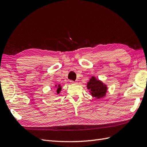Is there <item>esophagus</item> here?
I'll use <instances>...</instances> for the list:
<instances>
[{
	"label": "esophagus",
	"instance_id": "1",
	"mask_svg": "<svg viewBox=\"0 0 147 147\" xmlns=\"http://www.w3.org/2000/svg\"><path fill=\"white\" fill-rule=\"evenodd\" d=\"M70 83H71V84H77V82H74V81H72V80H70Z\"/></svg>",
	"mask_w": 147,
	"mask_h": 147
}]
</instances>
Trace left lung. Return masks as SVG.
Wrapping results in <instances>:
<instances>
[{
  "mask_svg": "<svg viewBox=\"0 0 147 147\" xmlns=\"http://www.w3.org/2000/svg\"><path fill=\"white\" fill-rule=\"evenodd\" d=\"M87 88L91 95L96 99L105 96L107 92V86L96 77L92 76L87 83Z\"/></svg>",
  "mask_w": 147,
  "mask_h": 147,
  "instance_id": "1",
  "label": "left lung"
}]
</instances>
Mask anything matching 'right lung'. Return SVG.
Returning <instances> with one entry per match:
<instances>
[{"mask_svg":"<svg viewBox=\"0 0 147 147\" xmlns=\"http://www.w3.org/2000/svg\"><path fill=\"white\" fill-rule=\"evenodd\" d=\"M55 87L56 88V92H57V94H59V93H60V92H61V90H62V88H61V84H56Z\"/></svg>","mask_w":147,"mask_h":147,"instance_id":"1","label":"right lung"}]
</instances>
